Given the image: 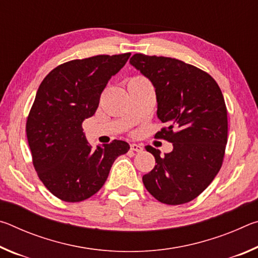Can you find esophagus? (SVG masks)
Returning <instances> with one entry per match:
<instances>
[{
	"instance_id": "obj_1",
	"label": "esophagus",
	"mask_w": 258,
	"mask_h": 258,
	"mask_svg": "<svg viewBox=\"0 0 258 258\" xmlns=\"http://www.w3.org/2000/svg\"><path fill=\"white\" fill-rule=\"evenodd\" d=\"M131 150L133 151H137V152H141L143 150V147L141 145H137V143H132V145L130 146Z\"/></svg>"
}]
</instances>
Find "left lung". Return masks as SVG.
Masks as SVG:
<instances>
[{"instance_id":"left-lung-1","label":"left lung","mask_w":258,"mask_h":258,"mask_svg":"<svg viewBox=\"0 0 258 258\" xmlns=\"http://www.w3.org/2000/svg\"><path fill=\"white\" fill-rule=\"evenodd\" d=\"M130 63L155 86L157 116L167 124L155 138L173 143L165 156L151 146L156 165L142 181L158 202L181 205L197 198L223 163L228 110L215 80L192 64L167 56L134 54Z\"/></svg>"}]
</instances>
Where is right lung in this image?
<instances>
[{
    "label": "right lung",
    "instance_id": "add662e5",
    "mask_svg": "<svg viewBox=\"0 0 258 258\" xmlns=\"http://www.w3.org/2000/svg\"><path fill=\"white\" fill-rule=\"evenodd\" d=\"M131 53L95 55L55 67L38 87L26 123L35 171L52 195L78 203L101 189L127 142L113 140L93 150L82 124L97 111L100 95Z\"/></svg>",
    "mask_w": 258,
    "mask_h": 258
}]
</instances>
